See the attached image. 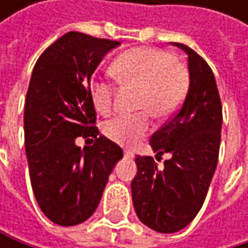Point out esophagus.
Returning a JSON list of instances; mask_svg holds the SVG:
<instances>
[{"label": "esophagus", "instance_id": "34e87169", "mask_svg": "<svg viewBox=\"0 0 248 248\" xmlns=\"http://www.w3.org/2000/svg\"><path fill=\"white\" fill-rule=\"evenodd\" d=\"M124 156H126V158H133V152H130V151H124Z\"/></svg>", "mask_w": 248, "mask_h": 248}]
</instances>
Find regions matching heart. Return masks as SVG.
<instances>
[{"label":"heart","mask_w":248,"mask_h":248,"mask_svg":"<svg viewBox=\"0 0 248 248\" xmlns=\"http://www.w3.org/2000/svg\"><path fill=\"white\" fill-rule=\"evenodd\" d=\"M110 72L122 87L136 90L133 109L142 110L133 116L112 119L103 126L105 136L122 146L136 145L148 133L151 124L147 113L156 121L168 119L188 92L186 69L164 50L149 47L127 50L113 62ZM113 94L115 89L108 83L94 80L89 86L92 106L100 115L110 113Z\"/></svg>","instance_id":"b5f03b06"}]
</instances>
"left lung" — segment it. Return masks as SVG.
I'll list each match as a JSON object with an SVG mask.
<instances>
[{"instance_id": "1", "label": "left lung", "mask_w": 248, "mask_h": 248, "mask_svg": "<svg viewBox=\"0 0 248 248\" xmlns=\"http://www.w3.org/2000/svg\"><path fill=\"white\" fill-rule=\"evenodd\" d=\"M189 87L172 119L149 140L156 158H171L159 170L152 156H136L132 201L138 218L158 232H176L201 210L218 162L223 108L216 77L207 62L185 44Z\"/></svg>"}]
</instances>
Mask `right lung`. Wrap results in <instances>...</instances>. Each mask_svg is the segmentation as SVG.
<instances>
[{
    "label": "right lung",
    "mask_w": 248,
    "mask_h": 248,
    "mask_svg": "<svg viewBox=\"0 0 248 248\" xmlns=\"http://www.w3.org/2000/svg\"><path fill=\"white\" fill-rule=\"evenodd\" d=\"M119 41L70 31L37 60L24 109L25 154L34 197L44 216L70 227L96 211L109 175L124 158L122 148L96 126L89 97L90 78ZM96 137L93 147L77 136Z\"/></svg>",
    "instance_id": "obj_1"
}]
</instances>
